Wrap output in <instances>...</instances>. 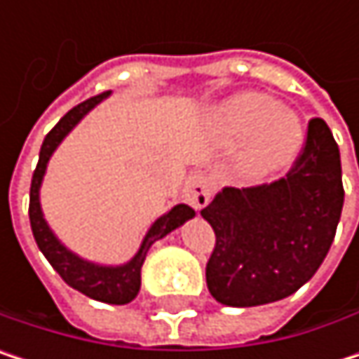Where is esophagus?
Returning a JSON list of instances; mask_svg holds the SVG:
<instances>
[{
	"label": "esophagus",
	"instance_id": "34e87169",
	"mask_svg": "<svg viewBox=\"0 0 359 359\" xmlns=\"http://www.w3.org/2000/svg\"><path fill=\"white\" fill-rule=\"evenodd\" d=\"M182 197L187 203H191L195 210H201L210 203L212 199V182L205 175L201 172H193L189 179L184 180L182 187Z\"/></svg>",
	"mask_w": 359,
	"mask_h": 359
}]
</instances>
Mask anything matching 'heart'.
I'll return each instance as SVG.
<instances>
[{
  "label": "heart",
  "instance_id": "b5f03b06",
  "mask_svg": "<svg viewBox=\"0 0 359 359\" xmlns=\"http://www.w3.org/2000/svg\"><path fill=\"white\" fill-rule=\"evenodd\" d=\"M220 135L231 145H243L241 170L266 179L289 168L304 147L299 116L264 93H239L216 111Z\"/></svg>",
  "mask_w": 359,
  "mask_h": 359
}]
</instances>
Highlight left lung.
Returning <instances> with one entry per match:
<instances>
[{
	"instance_id": "1",
	"label": "left lung",
	"mask_w": 359,
	"mask_h": 359,
	"mask_svg": "<svg viewBox=\"0 0 359 359\" xmlns=\"http://www.w3.org/2000/svg\"><path fill=\"white\" fill-rule=\"evenodd\" d=\"M341 156L323 118L287 177L257 187H224L201 216L216 233L205 266L212 297L251 308L289 297L320 268L343 210Z\"/></svg>"
}]
</instances>
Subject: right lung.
Here are the masks:
<instances>
[{"mask_svg": "<svg viewBox=\"0 0 359 359\" xmlns=\"http://www.w3.org/2000/svg\"><path fill=\"white\" fill-rule=\"evenodd\" d=\"M108 95L109 93H102V95H95L87 102L79 104L47 133V137L41 145V151H39V164H36L33 180H31L29 218H31V229H33V237H35L39 250L47 257V262L53 266V270L64 278L66 285H70L72 289L81 291L83 295H87L91 299H97L104 304H114V306H124V304L133 302L141 289V266L145 262V255H147L149 248L156 241L164 239L175 229H179L182 222L193 218L195 210L184 205V203H179L168 214L160 216L151 224V229L147 231V235H145L139 251L135 253V257L122 266H102V264L87 262V259L79 257L76 253L66 250L60 243V239L51 233L49 224L43 218L41 201H39V191H41L45 170H47V162H49L51 154L55 151V147L64 141V137Z\"/></svg>", "mask_w": 359, "mask_h": 359, "instance_id": "right-lung-1", "label": "right lung"}]
</instances>
